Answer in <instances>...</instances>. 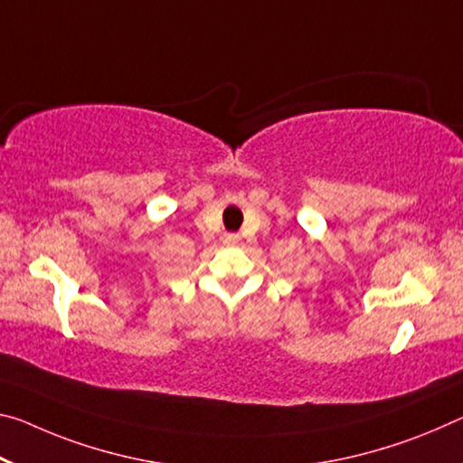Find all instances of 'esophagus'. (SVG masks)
Wrapping results in <instances>:
<instances>
[{"label":"esophagus","instance_id":"34e87169","mask_svg":"<svg viewBox=\"0 0 463 463\" xmlns=\"http://www.w3.org/2000/svg\"><path fill=\"white\" fill-rule=\"evenodd\" d=\"M239 241H241V237H239V234H234V232H229V234H224V237H222V243L229 245V247L237 245Z\"/></svg>","mask_w":463,"mask_h":463}]
</instances>
